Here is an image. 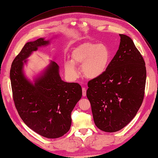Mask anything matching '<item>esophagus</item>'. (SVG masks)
Wrapping results in <instances>:
<instances>
[{"label":"esophagus","instance_id":"34e87169","mask_svg":"<svg viewBox=\"0 0 158 158\" xmlns=\"http://www.w3.org/2000/svg\"><path fill=\"white\" fill-rule=\"evenodd\" d=\"M82 95L84 97L86 95V89L85 88H82Z\"/></svg>","mask_w":158,"mask_h":158}]
</instances>
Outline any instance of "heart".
Masks as SVG:
<instances>
[{
  "instance_id": "1",
  "label": "heart",
  "mask_w": 158,
  "mask_h": 158,
  "mask_svg": "<svg viewBox=\"0 0 158 158\" xmlns=\"http://www.w3.org/2000/svg\"><path fill=\"white\" fill-rule=\"evenodd\" d=\"M109 60L110 52L106 45L85 42L72 51L70 62L64 64V70L69 78L74 79L78 75L74 66L82 65L81 70L85 77L95 79L106 72Z\"/></svg>"
}]
</instances>
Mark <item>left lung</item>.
Wrapping results in <instances>:
<instances>
[{
    "label": "left lung",
    "instance_id": "obj_1",
    "mask_svg": "<svg viewBox=\"0 0 158 158\" xmlns=\"http://www.w3.org/2000/svg\"><path fill=\"white\" fill-rule=\"evenodd\" d=\"M119 35L121 42L115 55L101 76L89 81L86 92L95 125L107 132L127 125L144 96V60L131 37Z\"/></svg>",
    "mask_w": 158,
    "mask_h": 158
}]
</instances>
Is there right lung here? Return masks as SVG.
<instances>
[{"label": "right lung", "instance_id": "right-lung-1", "mask_svg": "<svg viewBox=\"0 0 158 158\" xmlns=\"http://www.w3.org/2000/svg\"><path fill=\"white\" fill-rule=\"evenodd\" d=\"M49 43L43 38L27 43L14 59L10 76L14 105L22 121L40 135L56 138L70 130L71 113L82 98V91L79 84L62 80L59 66L52 61L34 84L25 78L26 59Z\"/></svg>", "mask_w": 158, "mask_h": 158}]
</instances>
